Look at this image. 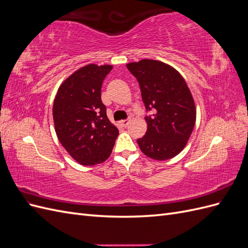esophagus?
Segmentation results:
<instances>
[{
	"label": "esophagus",
	"instance_id": "esophagus-1",
	"mask_svg": "<svg viewBox=\"0 0 248 248\" xmlns=\"http://www.w3.org/2000/svg\"><path fill=\"white\" fill-rule=\"evenodd\" d=\"M129 123H130V120L129 119H126V120H123V121H121V125L123 127H127V126L129 125Z\"/></svg>",
	"mask_w": 248,
	"mask_h": 248
}]
</instances>
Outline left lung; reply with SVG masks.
I'll return each instance as SVG.
<instances>
[{
  "instance_id": "1",
  "label": "left lung",
  "mask_w": 248,
  "mask_h": 248,
  "mask_svg": "<svg viewBox=\"0 0 248 248\" xmlns=\"http://www.w3.org/2000/svg\"><path fill=\"white\" fill-rule=\"evenodd\" d=\"M139 81L146 111V134L138 139L141 152L167 160L185 147L196 123V107L184 78L172 67L155 60L127 64Z\"/></svg>"
}]
</instances>
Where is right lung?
I'll return each instance as SVG.
<instances>
[{"instance_id": "1", "label": "right lung", "mask_w": 248, "mask_h": 248, "mask_svg": "<svg viewBox=\"0 0 248 248\" xmlns=\"http://www.w3.org/2000/svg\"><path fill=\"white\" fill-rule=\"evenodd\" d=\"M111 68L95 64L82 67L60 86L54 101L57 137L72 158L84 166L106 161L119 134L101 101L102 81Z\"/></svg>"}]
</instances>
